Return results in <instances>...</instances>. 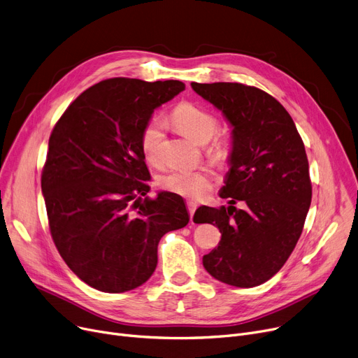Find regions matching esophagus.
Segmentation results:
<instances>
[{
	"label": "esophagus",
	"mask_w": 358,
	"mask_h": 358,
	"mask_svg": "<svg viewBox=\"0 0 358 358\" xmlns=\"http://www.w3.org/2000/svg\"><path fill=\"white\" fill-rule=\"evenodd\" d=\"M196 208H197V203L194 201H187V209H189V213H190V222L193 223V215L196 212Z\"/></svg>",
	"instance_id": "34e87169"
}]
</instances>
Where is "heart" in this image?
I'll use <instances>...</instances> for the list:
<instances>
[{"label": "heart", "mask_w": 358, "mask_h": 358, "mask_svg": "<svg viewBox=\"0 0 358 358\" xmlns=\"http://www.w3.org/2000/svg\"><path fill=\"white\" fill-rule=\"evenodd\" d=\"M173 124L196 143H208L212 139L209 155L216 161L228 159L232 150L229 135L217 130V119L213 113L204 110L193 103L182 101L171 111ZM164 122L158 117L150 119L141 131V150L148 164L154 166L162 165L164 145ZM159 184L166 192L184 197L200 199L208 194L212 187L208 169H173L161 177Z\"/></svg>", "instance_id": "b5f03b06"}]
</instances>
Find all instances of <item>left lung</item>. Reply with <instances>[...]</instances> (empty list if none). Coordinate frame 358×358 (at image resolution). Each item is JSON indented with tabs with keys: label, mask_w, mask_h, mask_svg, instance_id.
<instances>
[{
	"label": "left lung",
	"mask_w": 358,
	"mask_h": 358,
	"mask_svg": "<svg viewBox=\"0 0 358 358\" xmlns=\"http://www.w3.org/2000/svg\"><path fill=\"white\" fill-rule=\"evenodd\" d=\"M229 120L231 168L220 192L229 208L201 206L196 223H215L222 238L203 257L216 280L236 287L266 283L293 252L312 200L309 162L287 110L268 92L239 83H192ZM244 201V209L233 206Z\"/></svg>",
	"instance_id": "left-lung-1"
}]
</instances>
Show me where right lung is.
I'll list each match as a JSON object with an SVG mask.
<instances>
[{"label":"right lung","mask_w":358,"mask_h":358,"mask_svg":"<svg viewBox=\"0 0 358 358\" xmlns=\"http://www.w3.org/2000/svg\"><path fill=\"white\" fill-rule=\"evenodd\" d=\"M181 81L108 78L75 99L56 122L42 169L49 231L66 266L106 293L143 285L158 264V243L184 228L178 194L146 196L150 180L141 131Z\"/></svg>","instance_id":"right-lung-1"}]
</instances>
